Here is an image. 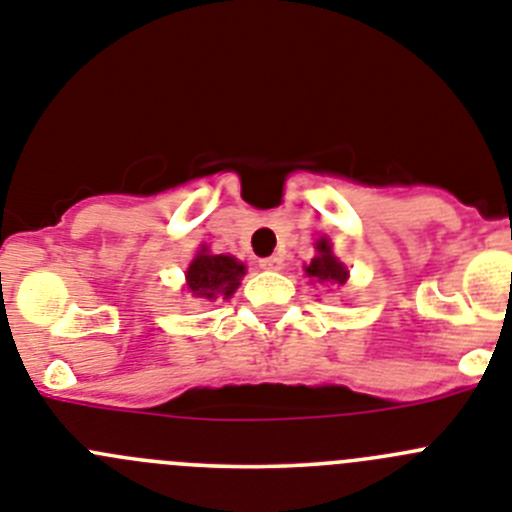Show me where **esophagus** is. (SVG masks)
Here are the masks:
<instances>
[{"label": "esophagus", "instance_id": "obj_1", "mask_svg": "<svg viewBox=\"0 0 512 512\" xmlns=\"http://www.w3.org/2000/svg\"><path fill=\"white\" fill-rule=\"evenodd\" d=\"M260 267H262V270H283V257H280V255L262 257Z\"/></svg>", "mask_w": 512, "mask_h": 512}]
</instances>
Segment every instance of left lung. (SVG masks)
<instances>
[{"mask_svg": "<svg viewBox=\"0 0 512 512\" xmlns=\"http://www.w3.org/2000/svg\"><path fill=\"white\" fill-rule=\"evenodd\" d=\"M306 275L311 278V283H347V267L336 260L334 252H331V242L326 237H321L316 242V257L306 265Z\"/></svg>", "mask_w": 512, "mask_h": 512, "instance_id": "8db88e82", "label": "left lung"}]
</instances>
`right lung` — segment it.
Listing matches in <instances>:
<instances>
[{"instance_id": "add662e5", "label": "right lung", "mask_w": 512, "mask_h": 512, "mask_svg": "<svg viewBox=\"0 0 512 512\" xmlns=\"http://www.w3.org/2000/svg\"><path fill=\"white\" fill-rule=\"evenodd\" d=\"M247 267L232 255H211L209 247H201L186 270V288L191 298L199 301H216L232 298L245 278Z\"/></svg>"}]
</instances>
